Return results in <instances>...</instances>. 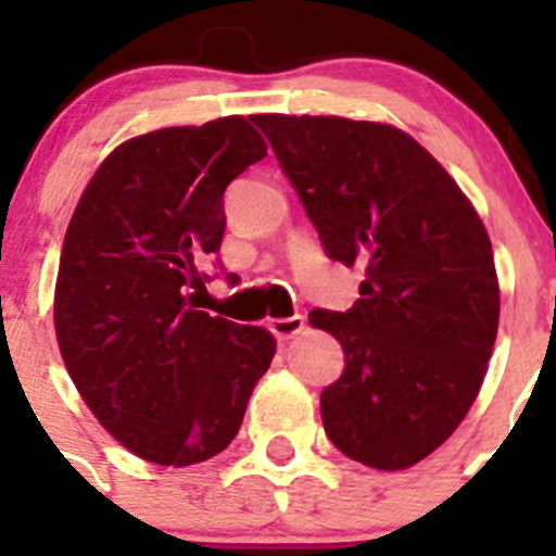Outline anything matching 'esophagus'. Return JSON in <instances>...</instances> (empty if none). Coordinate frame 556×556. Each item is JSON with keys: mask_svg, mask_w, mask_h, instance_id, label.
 <instances>
[{"mask_svg": "<svg viewBox=\"0 0 556 556\" xmlns=\"http://www.w3.org/2000/svg\"><path fill=\"white\" fill-rule=\"evenodd\" d=\"M306 328L301 314H292V317H278V320H269V331H273L275 339H292L294 333H301Z\"/></svg>", "mask_w": 556, "mask_h": 556, "instance_id": "obj_1", "label": "esophagus"}]
</instances>
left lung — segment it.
I'll list each match as a JSON object with an SVG mask.
<instances>
[{
    "instance_id": "8db88e82",
    "label": "left lung",
    "mask_w": 556,
    "mask_h": 556,
    "mask_svg": "<svg viewBox=\"0 0 556 556\" xmlns=\"http://www.w3.org/2000/svg\"><path fill=\"white\" fill-rule=\"evenodd\" d=\"M328 258L362 264L348 312L314 308L345 370L320 395L351 459L409 468L454 434L498 333L493 248L470 200L412 136L381 122L258 113Z\"/></svg>"
}]
</instances>
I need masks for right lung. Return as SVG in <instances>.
<instances>
[{"instance_id":"right-lung-1","label":"right lung","mask_w":556,"mask_h":556,"mask_svg":"<svg viewBox=\"0 0 556 556\" xmlns=\"http://www.w3.org/2000/svg\"><path fill=\"white\" fill-rule=\"evenodd\" d=\"M267 155L253 116L164 127L108 155L83 191L55 287L63 365L136 456L186 468L230 445L273 333L200 312L225 233L223 194Z\"/></svg>"}]
</instances>
